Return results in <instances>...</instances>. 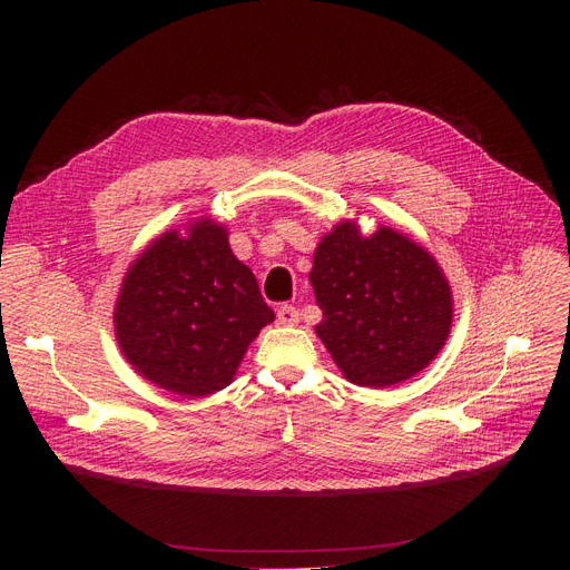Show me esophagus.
Wrapping results in <instances>:
<instances>
[{"mask_svg": "<svg viewBox=\"0 0 570 570\" xmlns=\"http://www.w3.org/2000/svg\"><path fill=\"white\" fill-rule=\"evenodd\" d=\"M275 318H278L281 325H297L299 323V312L295 306L283 304V306H278V314H275Z\"/></svg>", "mask_w": 570, "mask_h": 570, "instance_id": "obj_1", "label": "esophagus"}]
</instances>
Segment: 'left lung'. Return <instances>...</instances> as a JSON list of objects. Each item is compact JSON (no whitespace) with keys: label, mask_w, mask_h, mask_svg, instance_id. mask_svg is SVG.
Instances as JSON below:
<instances>
[{"label":"left lung","mask_w":570,"mask_h":570,"mask_svg":"<svg viewBox=\"0 0 570 570\" xmlns=\"http://www.w3.org/2000/svg\"><path fill=\"white\" fill-rule=\"evenodd\" d=\"M308 281L323 312L316 335L356 385L406 381L450 335V283L433 256L392 228L361 237L342 223L321 239Z\"/></svg>","instance_id":"obj_1"}]
</instances>
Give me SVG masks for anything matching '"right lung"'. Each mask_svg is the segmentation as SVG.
Wrapping results in <instances>:
<instances>
[{
    "mask_svg": "<svg viewBox=\"0 0 570 570\" xmlns=\"http://www.w3.org/2000/svg\"><path fill=\"white\" fill-rule=\"evenodd\" d=\"M273 318L254 273L212 220L151 243L130 266L114 314L118 347L135 371L180 396L230 385L249 342Z\"/></svg>",
    "mask_w": 570,
    "mask_h": 570,
    "instance_id": "add662e5",
    "label": "right lung"
}]
</instances>
